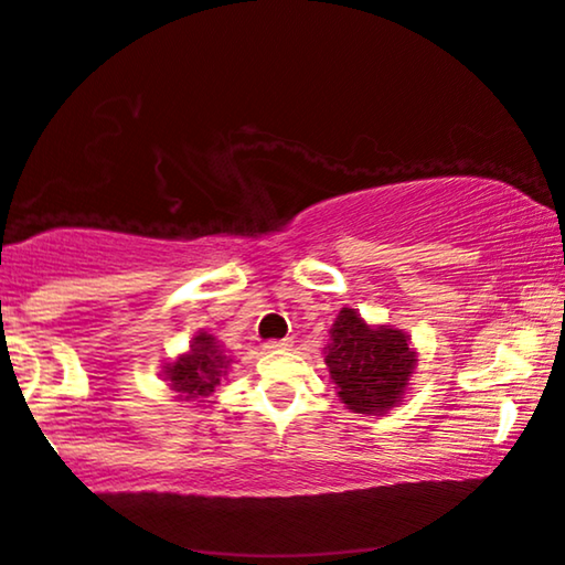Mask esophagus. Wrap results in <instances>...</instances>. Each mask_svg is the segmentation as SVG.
I'll return each instance as SVG.
<instances>
[{"mask_svg":"<svg viewBox=\"0 0 565 565\" xmlns=\"http://www.w3.org/2000/svg\"><path fill=\"white\" fill-rule=\"evenodd\" d=\"M264 349L266 352H284V349H291V339H268Z\"/></svg>","mask_w":565,"mask_h":565,"instance_id":"1","label":"esophagus"}]
</instances>
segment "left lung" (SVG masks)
I'll return each mask as SVG.
<instances>
[{
	"label": "left lung",
	"instance_id": "8db88e82",
	"mask_svg": "<svg viewBox=\"0 0 565 565\" xmlns=\"http://www.w3.org/2000/svg\"><path fill=\"white\" fill-rule=\"evenodd\" d=\"M324 362L339 399L360 415H384L402 402L417 352L402 329L370 327L344 307L329 329Z\"/></svg>",
	"mask_w": 565,
	"mask_h": 565
}]
</instances>
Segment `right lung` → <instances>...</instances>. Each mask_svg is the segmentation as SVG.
Wrapping results in <instances>:
<instances>
[{
  "instance_id": "add662e5",
  "label": "right lung",
  "mask_w": 565,
  "mask_h": 565,
  "mask_svg": "<svg viewBox=\"0 0 565 565\" xmlns=\"http://www.w3.org/2000/svg\"><path fill=\"white\" fill-rule=\"evenodd\" d=\"M228 364L231 360L216 339L199 331L191 349L163 366V377L170 382V390L178 392V399L205 402V397L216 392L221 377L228 372Z\"/></svg>"
}]
</instances>
